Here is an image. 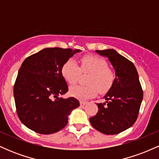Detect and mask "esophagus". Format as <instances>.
Instances as JSON below:
<instances>
[{"label":"esophagus","instance_id":"esophagus-1","mask_svg":"<svg viewBox=\"0 0 159 159\" xmlns=\"http://www.w3.org/2000/svg\"><path fill=\"white\" fill-rule=\"evenodd\" d=\"M87 104V102H83V101L80 102V105H81V107H84Z\"/></svg>","mask_w":159,"mask_h":159}]
</instances>
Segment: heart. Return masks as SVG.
I'll use <instances>...</instances> for the list:
<instances>
[{
	"label": "heart",
	"instance_id": "b5f03b06",
	"mask_svg": "<svg viewBox=\"0 0 159 159\" xmlns=\"http://www.w3.org/2000/svg\"><path fill=\"white\" fill-rule=\"evenodd\" d=\"M78 66L75 61L69 59L66 61L61 68V74L65 81L69 84H74L78 81L81 72L90 73L87 83L89 85H75L69 89V94L78 99L87 100L97 95L98 90L103 93L111 88L114 84L115 74L107 67V62L98 56L87 55L84 57Z\"/></svg>",
	"mask_w": 159,
	"mask_h": 159
}]
</instances>
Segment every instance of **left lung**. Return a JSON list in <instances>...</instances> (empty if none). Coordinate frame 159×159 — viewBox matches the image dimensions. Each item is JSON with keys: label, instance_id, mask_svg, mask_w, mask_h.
I'll use <instances>...</instances> for the list:
<instances>
[{"label": "left lung", "instance_id": "1", "mask_svg": "<svg viewBox=\"0 0 159 159\" xmlns=\"http://www.w3.org/2000/svg\"><path fill=\"white\" fill-rule=\"evenodd\" d=\"M106 57L115 72L114 84L98 103V111L90 118L91 125L105 134H116L130 128L138 118L143 100V90L138 71L130 61L114 49L96 50Z\"/></svg>", "mask_w": 159, "mask_h": 159}]
</instances>
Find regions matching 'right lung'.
<instances>
[{
  "label": "right lung",
  "instance_id": "obj_1",
  "mask_svg": "<svg viewBox=\"0 0 159 159\" xmlns=\"http://www.w3.org/2000/svg\"><path fill=\"white\" fill-rule=\"evenodd\" d=\"M81 50L47 48L28 57L20 67L14 85V98L19 120L25 126L43 134L55 133L68 123V116L80 103L63 98L68 85L62 66Z\"/></svg>",
  "mask_w": 159,
  "mask_h": 159
}]
</instances>
